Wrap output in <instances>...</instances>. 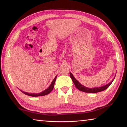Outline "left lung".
Listing matches in <instances>:
<instances>
[{"label":"left lung","instance_id":"left-lung-1","mask_svg":"<svg viewBox=\"0 0 127 127\" xmlns=\"http://www.w3.org/2000/svg\"><path fill=\"white\" fill-rule=\"evenodd\" d=\"M70 78H71V79H72V81L73 82L75 86L77 87V89H78L79 90H80L81 91L87 92V93H97V92L104 91V90H105L110 86V85L112 83L113 81H114V79H113L110 83H109L108 84L104 86L95 87V88H89V87H86L82 85H81V83L74 78V76H73V74L70 72Z\"/></svg>","mask_w":127,"mask_h":127}]
</instances>
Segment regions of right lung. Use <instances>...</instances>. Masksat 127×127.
I'll return each mask as SVG.
<instances>
[{"mask_svg":"<svg viewBox=\"0 0 127 127\" xmlns=\"http://www.w3.org/2000/svg\"><path fill=\"white\" fill-rule=\"evenodd\" d=\"M57 76H55L54 79H53V81L51 82V85H50L48 89H46L45 90H44V91H42L40 93H37V94H31V93H28V92H23L21 91V92H23V94L26 95L28 96H33V97H37V96H45L46 95L49 94L50 92L52 91L54 87V84L56 81V78H57Z\"/></svg>","mask_w":127,"mask_h":127,"instance_id":"right-lung-1","label":"right lung"}]
</instances>
